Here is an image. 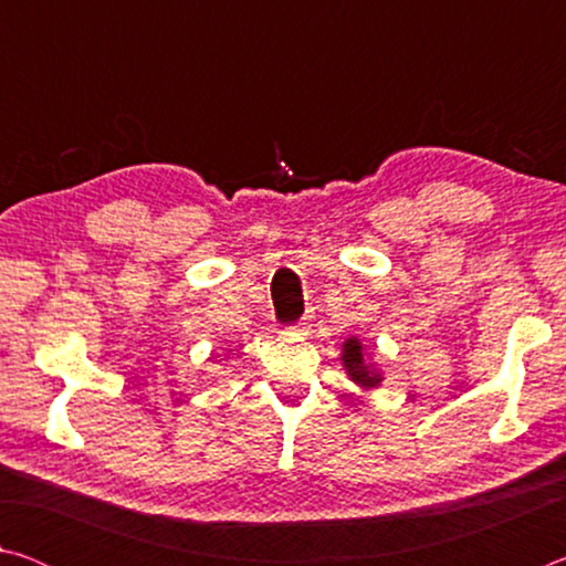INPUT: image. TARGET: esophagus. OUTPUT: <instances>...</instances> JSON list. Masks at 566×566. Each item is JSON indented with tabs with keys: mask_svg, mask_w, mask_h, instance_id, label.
<instances>
[{
	"mask_svg": "<svg viewBox=\"0 0 566 566\" xmlns=\"http://www.w3.org/2000/svg\"><path fill=\"white\" fill-rule=\"evenodd\" d=\"M306 327H310V322L302 319L300 324H294V327H290V332H292V334H304V332H306Z\"/></svg>",
	"mask_w": 566,
	"mask_h": 566,
	"instance_id": "1",
	"label": "esophagus"
}]
</instances>
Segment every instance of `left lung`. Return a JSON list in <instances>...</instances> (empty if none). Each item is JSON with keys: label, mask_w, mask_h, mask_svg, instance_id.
<instances>
[{"label": "left lung", "mask_w": 566, "mask_h": 566, "mask_svg": "<svg viewBox=\"0 0 566 566\" xmlns=\"http://www.w3.org/2000/svg\"><path fill=\"white\" fill-rule=\"evenodd\" d=\"M342 367L347 371V377L357 385L361 391L377 389L381 381H385V375L377 367V361L371 359V354L364 347V342L359 337H349L342 344Z\"/></svg>", "instance_id": "left-lung-1"}]
</instances>
